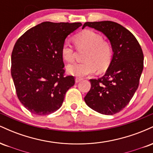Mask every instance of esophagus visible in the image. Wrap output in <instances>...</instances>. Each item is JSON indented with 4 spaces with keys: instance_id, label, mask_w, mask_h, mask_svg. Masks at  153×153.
I'll return each mask as SVG.
<instances>
[{
    "instance_id": "esophagus-1",
    "label": "esophagus",
    "mask_w": 153,
    "mask_h": 153,
    "mask_svg": "<svg viewBox=\"0 0 153 153\" xmlns=\"http://www.w3.org/2000/svg\"><path fill=\"white\" fill-rule=\"evenodd\" d=\"M82 80V78H75V82H77V83H78V82H79L80 81H81Z\"/></svg>"
}]
</instances>
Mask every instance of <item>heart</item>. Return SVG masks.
Masks as SVG:
<instances>
[{"mask_svg":"<svg viewBox=\"0 0 153 153\" xmlns=\"http://www.w3.org/2000/svg\"><path fill=\"white\" fill-rule=\"evenodd\" d=\"M77 47L86 50L83 59L85 62L74 63L68 66V71L75 76L82 77L93 74L97 71L103 72L108 68L113 57L111 47L103 41L101 34L96 31L86 29L77 34L73 38ZM61 54L63 59L68 62L75 59V50L68 42L63 43Z\"/></svg>","mask_w":153,"mask_h":153,"instance_id":"obj_1","label":"heart"}]
</instances>
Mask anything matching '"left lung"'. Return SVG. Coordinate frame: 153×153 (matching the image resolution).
Listing matches in <instances>:
<instances>
[{
    "label": "left lung",
    "instance_id": "left-lung-1",
    "mask_svg": "<svg viewBox=\"0 0 153 153\" xmlns=\"http://www.w3.org/2000/svg\"><path fill=\"white\" fill-rule=\"evenodd\" d=\"M86 26L106 35L114 54L105 75L90 80L91 89L84 100L100 114H115L129 103L139 86L143 70V50L134 35L118 23L85 22L82 28Z\"/></svg>",
    "mask_w": 153,
    "mask_h": 153
}]
</instances>
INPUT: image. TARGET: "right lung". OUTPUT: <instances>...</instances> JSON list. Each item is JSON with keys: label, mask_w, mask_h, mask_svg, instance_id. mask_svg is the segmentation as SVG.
Here are the masks:
<instances>
[{"label": "right lung", "mask_w": 153, "mask_h": 153, "mask_svg": "<svg viewBox=\"0 0 153 153\" xmlns=\"http://www.w3.org/2000/svg\"><path fill=\"white\" fill-rule=\"evenodd\" d=\"M81 23L45 22L17 39L11 54V76L19 101L31 113L48 115L62 106L75 78L65 75L61 49Z\"/></svg>", "instance_id": "1"}]
</instances>
